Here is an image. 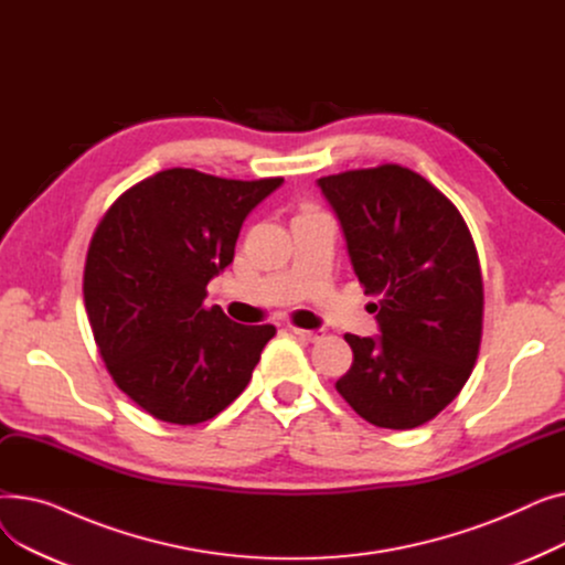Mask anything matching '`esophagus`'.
Segmentation results:
<instances>
[{"label": "esophagus", "mask_w": 565, "mask_h": 565, "mask_svg": "<svg viewBox=\"0 0 565 565\" xmlns=\"http://www.w3.org/2000/svg\"><path fill=\"white\" fill-rule=\"evenodd\" d=\"M292 334L298 337V339H302V341H307V343H316V341H320L324 337L322 332H311V330H300V328H292Z\"/></svg>", "instance_id": "34e87169"}]
</instances>
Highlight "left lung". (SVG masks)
Returning <instances> with one entry per match:
<instances>
[{"label":"left lung","instance_id":"left-lung-1","mask_svg":"<svg viewBox=\"0 0 565 565\" xmlns=\"http://www.w3.org/2000/svg\"><path fill=\"white\" fill-rule=\"evenodd\" d=\"M337 213L380 337L345 334L337 392L373 426L417 428L465 387L479 358L483 279L458 207L424 175L380 164L318 178Z\"/></svg>","mask_w":565,"mask_h":565}]
</instances>
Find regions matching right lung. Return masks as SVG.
Listing matches in <instances>:
<instances>
[{"instance_id":"obj_1","label":"right lung","mask_w":565,"mask_h":565,"mask_svg":"<svg viewBox=\"0 0 565 565\" xmlns=\"http://www.w3.org/2000/svg\"><path fill=\"white\" fill-rule=\"evenodd\" d=\"M284 178L164 169L118 196L84 265V307L116 387L151 417L194 426L245 392L275 324L205 309L245 217Z\"/></svg>"}]
</instances>
